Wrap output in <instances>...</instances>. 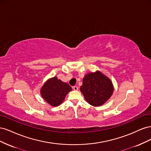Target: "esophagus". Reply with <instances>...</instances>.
Instances as JSON below:
<instances>
[{"instance_id": "esophagus-1", "label": "esophagus", "mask_w": 151, "mask_h": 151, "mask_svg": "<svg viewBox=\"0 0 151 151\" xmlns=\"http://www.w3.org/2000/svg\"><path fill=\"white\" fill-rule=\"evenodd\" d=\"M72 88H73V89H74V91H77V90H78V87H77V86H74Z\"/></svg>"}]
</instances>
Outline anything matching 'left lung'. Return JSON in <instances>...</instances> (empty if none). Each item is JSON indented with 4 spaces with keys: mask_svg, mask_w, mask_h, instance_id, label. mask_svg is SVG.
<instances>
[{
    "mask_svg": "<svg viewBox=\"0 0 151 151\" xmlns=\"http://www.w3.org/2000/svg\"><path fill=\"white\" fill-rule=\"evenodd\" d=\"M80 90L86 101L93 106H100L112 96L114 87L109 78L99 70L84 76Z\"/></svg>",
    "mask_w": 151,
    "mask_h": 151,
    "instance_id": "left-lung-1",
    "label": "left lung"
}]
</instances>
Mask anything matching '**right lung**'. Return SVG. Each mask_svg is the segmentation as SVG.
I'll use <instances>...</instances> for the list:
<instances>
[{"label": "right lung", "instance_id": "add662e5", "mask_svg": "<svg viewBox=\"0 0 151 151\" xmlns=\"http://www.w3.org/2000/svg\"><path fill=\"white\" fill-rule=\"evenodd\" d=\"M71 90L72 88L67 83L55 76L45 82L40 89V94L45 101L55 107L63 103Z\"/></svg>", "mask_w": 151, "mask_h": 151}]
</instances>
